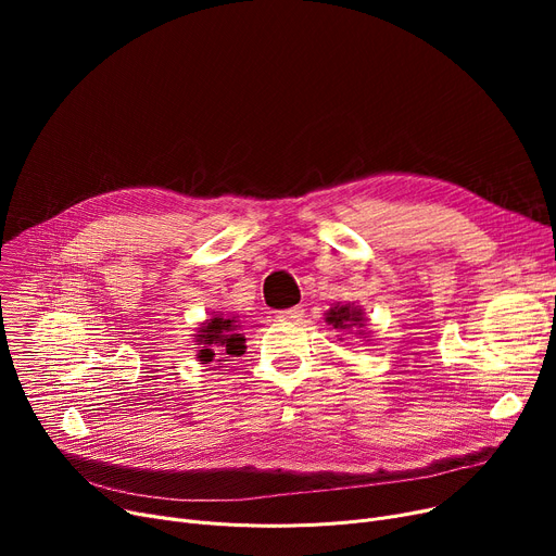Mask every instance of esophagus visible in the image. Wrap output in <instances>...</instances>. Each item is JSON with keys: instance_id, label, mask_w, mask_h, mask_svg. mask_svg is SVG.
Masks as SVG:
<instances>
[{"instance_id": "34e87169", "label": "esophagus", "mask_w": 556, "mask_h": 556, "mask_svg": "<svg viewBox=\"0 0 556 556\" xmlns=\"http://www.w3.org/2000/svg\"><path fill=\"white\" fill-rule=\"evenodd\" d=\"M302 317H304V308L302 306H293V308H286V311L277 313L279 323H295V319H302Z\"/></svg>"}]
</instances>
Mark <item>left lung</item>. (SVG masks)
<instances>
[{"label": "left lung", "instance_id": "1", "mask_svg": "<svg viewBox=\"0 0 556 556\" xmlns=\"http://www.w3.org/2000/svg\"><path fill=\"white\" fill-rule=\"evenodd\" d=\"M325 323L331 325L336 331H342V333H354L356 338H363V340L371 338V331L367 329V317H365L363 308L356 302L333 304L325 313Z\"/></svg>", "mask_w": 556, "mask_h": 556}]
</instances>
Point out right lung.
Wrapping results in <instances>:
<instances>
[{
	"label": "right lung",
	"mask_w": 556,
	"mask_h": 556,
	"mask_svg": "<svg viewBox=\"0 0 556 556\" xmlns=\"http://www.w3.org/2000/svg\"><path fill=\"white\" fill-rule=\"evenodd\" d=\"M193 342L198 349L195 358L202 365L212 363L216 356H225V358L241 356L245 352V336L241 333L239 315L214 313L212 317H207L204 323L198 325L193 333Z\"/></svg>",
	"instance_id": "add662e5"
}]
</instances>
